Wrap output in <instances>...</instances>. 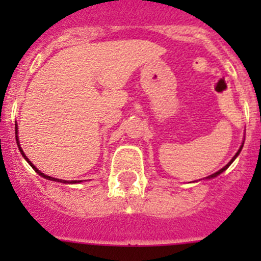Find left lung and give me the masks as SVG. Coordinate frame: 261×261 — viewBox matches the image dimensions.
<instances>
[{"label": "left lung", "mask_w": 261, "mask_h": 261, "mask_svg": "<svg viewBox=\"0 0 261 261\" xmlns=\"http://www.w3.org/2000/svg\"><path fill=\"white\" fill-rule=\"evenodd\" d=\"M242 147H243V144H242V146H241V147H239V150H238V151H237V154H235V155H234V156H232V159H231V161H230V162H229V163H227V165H226V166H225V167H223V168H221L220 171H217V172H214V174H212V175H209V176H206V179H213V177H216V176H218V175H220V174H222V172H223V171H225L226 168L229 167V166H230V165H231V163H232V162H234V159H235V158H237V156H238V155H239V153H241V150H242Z\"/></svg>", "instance_id": "1"}]
</instances>
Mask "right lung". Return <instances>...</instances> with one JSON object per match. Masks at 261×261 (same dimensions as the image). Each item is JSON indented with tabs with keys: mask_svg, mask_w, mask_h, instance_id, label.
I'll return each instance as SVG.
<instances>
[{
	"mask_svg": "<svg viewBox=\"0 0 261 261\" xmlns=\"http://www.w3.org/2000/svg\"><path fill=\"white\" fill-rule=\"evenodd\" d=\"M17 128H18V126H17V125H15V137H17V144H18V147H19V151H20V154H22V155H23V158L26 159L27 162H29V163H30V166H31V167H32V168H34V170H35V171H36V172H38V174H39V175H40V176L45 177V179H48V180H53V181H60V183H65V184H68V183H69V184H74V183H80V181H82V180H62V179H56V177L48 176V175L43 174V172H41V171H40V170H38V168H36V167H35V166L32 165V163H31V161H30V159H29V158H27V156H26V154L23 153V150H22V147H20V146H19V141H18V132H17Z\"/></svg>",
	"mask_w": 261,
	"mask_h": 261,
	"instance_id": "right-lung-1",
	"label": "right lung"
}]
</instances>
